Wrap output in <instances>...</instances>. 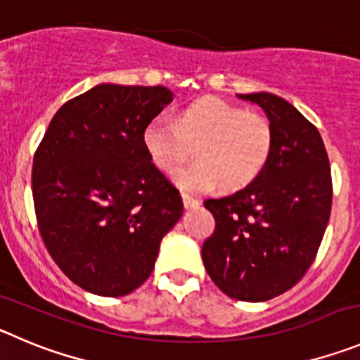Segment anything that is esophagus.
Masks as SVG:
<instances>
[{
  "label": "esophagus",
  "instance_id": "obj_1",
  "mask_svg": "<svg viewBox=\"0 0 360 360\" xmlns=\"http://www.w3.org/2000/svg\"><path fill=\"white\" fill-rule=\"evenodd\" d=\"M182 202H184V207H186V209H193V207L200 205V200L189 196V194H182Z\"/></svg>",
  "mask_w": 360,
  "mask_h": 360
}]
</instances>
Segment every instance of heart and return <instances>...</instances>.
<instances>
[{
	"label": "heart",
	"instance_id": "heart-1",
	"mask_svg": "<svg viewBox=\"0 0 360 360\" xmlns=\"http://www.w3.org/2000/svg\"><path fill=\"white\" fill-rule=\"evenodd\" d=\"M148 157L164 173H173L196 146L198 162L176 173L191 193H205L221 184L237 191L264 171L273 148V128L262 114L243 110L216 96H203L178 112L176 121L155 115L143 130Z\"/></svg>",
	"mask_w": 360,
	"mask_h": 360
}]
</instances>
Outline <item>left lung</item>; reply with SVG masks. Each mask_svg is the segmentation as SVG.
Returning a JSON list of instances; mask_svg holds the SVG:
<instances>
[{
    "label": "left lung",
    "instance_id": "8db88e82",
    "mask_svg": "<svg viewBox=\"0 0 360 360\" xmlns=\"http://www.w3.org/2000/svg\"><path fill=\"white\" fill-rule=\"evenodd\" d=\"M257 103L273 128L262 173L245 189L203 205L216 230L202 257L226 296L266 302L305 275L321 245L332 207L330 164L318 128L271 92L237 94Z\"/></svg>",
    "mask_w": 360,
    "mask_h": 360
}]
</instances>
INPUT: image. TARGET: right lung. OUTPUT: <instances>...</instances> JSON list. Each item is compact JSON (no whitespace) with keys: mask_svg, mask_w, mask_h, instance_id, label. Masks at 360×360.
I'll return each instance as SVG.
<instances>
[{"mask_svg":"<svg viewBox=\"0 0 360 360\" xmlns=\"http://www.w3.org/2000/svg\"><path fill=\"white\" fill-rule=\"evenodd\" d=\"M173 96L162 85H96L58 108L35 153L39 232L58 268L92 295L143 285L182 217V196L143 144Z\"/></svg>","mask_w":360,"mask_h":360,"instance_id":"obj_1","label":"right lung"}]
</instances>
